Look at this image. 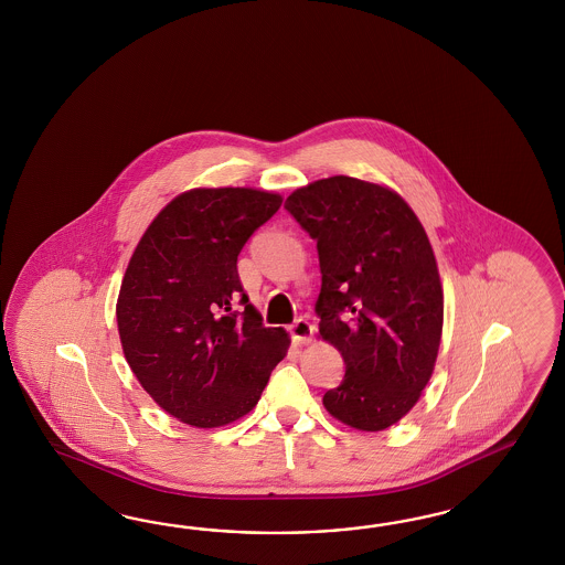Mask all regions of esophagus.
Listing matches in <instances>:
<instances>
[{"label":"esophagus","mask_w":565,"mask_h":565,"mask_svg":"<svg viewBox=\"0 0 565 565\" xmlns=\"http://www.w3.org/2000/svg\"><path fill=\"white\" fill-rule=\"evenodd\" d=\"M315 326H310L307 319H296L290 326L291 340L296 343H308L312 340Z\"/></svg>","instance_id":"1"}]
</instances>
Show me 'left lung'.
Listing matches in <instances>:
<instances>
[{"label": "left lung", "mask_w": 565, "mask_h": 565, "mask_svg": "<svg viewBox=\"0 0 565 565\" xmlns=\"http://www.w3.org/2000/svg\"><path fill=\"white\" fill-rule=\"evenodd\" d=\"M286 209L317 239L319 335L345 375L323 395L348 427L383 430L412 411L433 375L444 290L427 232L394 190L333 175L294 190Z\"/></svg>", "instance_id": "left-lung-1"}]
</instances>
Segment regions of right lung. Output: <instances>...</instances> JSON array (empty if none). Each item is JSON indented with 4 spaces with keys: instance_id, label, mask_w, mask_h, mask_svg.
<instances>
[{
    "instance_id": "add662e5",
    "label": "right lung",
    "mask_w": 565,
    "mask_h": 565,
    "mask_svg": "<svg viewBox=\"0 0 565 565\" xmlns=\"http://www.w3.org/2000/svg\"><path fill=\"white\" fill-rule=\"evenodd\" d=\"M279 206L265 190H189L161 209L128 263L116 307L124 356L190 427L253 411L288 352V333L263 326L238 277L242 246Z\"/></svg>"
}]
</instances>
